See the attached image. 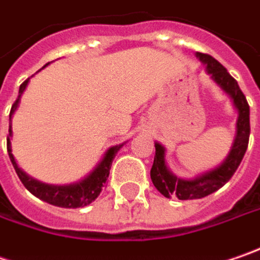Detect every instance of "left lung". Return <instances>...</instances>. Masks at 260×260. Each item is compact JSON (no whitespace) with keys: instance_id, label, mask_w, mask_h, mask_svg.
<instances>
[{"instance_id":"1","label":"left lung","mask_w":260,"mask_h":260,"mask_svg":"<svg viewBox=\"0 0 260 260\" xmlns=\"http://www.w3.org/2000/svg\"><path fill=\"white\" fill-rule=\"evenodd\" d=\"M197 57L206 66L207 75H210V78L233 100V104L238 112L236 123V138L230 150V154L218 168L209 171L206 174L196 176L194 179H181L174 175L169 171L165 160V147L159 143H154L156 156H154V161L150 171V176H151L154 187L168 199L178 197L179 200H192V199L206 197L209 194L219 190L231 179V176L234 175L237 168L240 166V163L244 157V153L249 144L250 109L237 81L212 55L197 53Z\"/></svg>"}]
</instances>
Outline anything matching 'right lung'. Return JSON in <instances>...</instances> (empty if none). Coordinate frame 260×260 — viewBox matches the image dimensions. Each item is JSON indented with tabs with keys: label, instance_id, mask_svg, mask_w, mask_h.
Wrapping results in <instances>:
<instances>
[{
	"label": "right lung",
	"instance_id": "add662e5",
	"mask_svg": "<svg viewBox=\"0 0 260 260\" xmlns=\"http://www.w3.org/2000/svg\"><path fill=\"white\" fill-rule=\"evenodd\" d=\"M29 79H26L23 84L20 85L19 88V97L14 101V104L11 106V112H10V122H11V117L13 113L16 112L17 106H19V101L20 97L23 94V91L27 86ZM11 125L8 126V137H7V151L8 156H10V160L13 163L14 169H16V174L20 178L22 184L26 187V190H29L34 196H37L38 199L54 205V206L58 207H69V209H76V207H84L89 203H92L97 197L100 196L101 190L104 188L106 185V181L109 178L110 174V168H112V161L115 159L116 153L119 151V148H122L123 144L115 145V147H110L104 157L101 159L97 168L89 174V175L81 179L79 182H75V184H69V185H50V184H44V182H39L37 179L30 178L29 175H26L23 171L17 166V163L14 160V156L11 153Z\"/></svg>",
	"mask_w": 260,
	"mask_h": 260
}]
</instances>
